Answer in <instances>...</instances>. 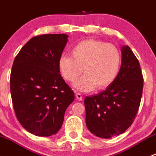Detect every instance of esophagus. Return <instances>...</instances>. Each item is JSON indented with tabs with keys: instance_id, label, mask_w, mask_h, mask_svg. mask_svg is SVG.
I'll return each mask as SVG.
<instances>
[{
	"instance_id": "esophagus-1",
	"label": "esophagus",
	"mask_w": 156,
	"mask_h": 156,
	"mask_svg": "<svg viewBox=\"0 0 156 156\" xmlns=\"http://www.w3.org/2000/svg\"><path fill=\"white\" fill-rule=\"evenodd\" d=\"M75 96H76V98L78 99V100H82V95H81L80 93L77 92L76 94H75Z\"/></svg>"
}]
</instances>
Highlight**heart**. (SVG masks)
I'll use <instances>...</instances> for the list:
<instances>
[{
	"instance_id": "b5f03b06",
	"label": "heart",
	"mask_w": 156,
	"mask_h": 156,
	"mask_svg": "<svg viewBox=\"0 0 156 156\" xmlns=\"http://www.w3.org/2000/svg\"><path fill=\"white\" fill-rule=\"evenodd\" d=\"M72 56H61L58 66L62 78L69 82L84 75L74 86L82 91L104 89L117 78L122 65V54L115 45L94 39L79 42L72 50Z\"/></svg>"
}]
</instances>
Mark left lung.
Here are the masks:
<instances>
[{"instance_id":"left-lung-1","label":"left lung","mask_w":156,"mask_h":156,"mask_svg":"<svg viewBox=\"0 0 156 156\" xmlns=\"http://www.w3.org/2000/svg\"><path fill=\"white\" fill-rule=\"evenodd\" d=\"M122 66L116 79L97 95L86 97V125L101 138L122 134L135 119L140 105L144 77L137 58L128 46L122 49Z\"/></svg>"}]
</instances>
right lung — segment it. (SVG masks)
<instances>
[{
    "instance_id": "1",
    "label": "right lung",
    "mask_w": 156,
    "mask_h": 156,
    "mask_svg": "<svg viewBox=\"0 0 156 156\" xmlns=\"http://www.w3.org/2000/svg\"><path fill=\"white\" fill-rule=\"evenodd\" d=\"M68 37L66 34L34 36L12 63L10 93L14 112L22 126L37 136L57 133L66 110L75 99L58 66Z\"/></svg>"
}]
</instances>
